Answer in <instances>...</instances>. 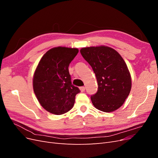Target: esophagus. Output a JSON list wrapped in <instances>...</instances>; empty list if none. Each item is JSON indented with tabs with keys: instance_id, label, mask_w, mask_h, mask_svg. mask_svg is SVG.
I'll use <instances>...</instances> for the list:
<instances>
[{
	"instance_id": "obj_1",
	"label": "esophagus",
	"mask_w": 158,
	"mask_h": 158,
	"mask_svg": "<svg viewBox=\"0 0 158 158\" xmlns=\"http://www.w3.org/2000/svg\"><path fill=\"white\" fill-rule=\"evenodd\" d=\"M85 88L84 86H82V87H80V91H81V92H84V91H85Z\"/></svg>"
}]
</instances>
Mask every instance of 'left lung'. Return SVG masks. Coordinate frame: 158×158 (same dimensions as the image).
Here are the masks:
<instances>
[{"instance_id": "8db88e82", "label": "left lung", "mask_w": 158, "mask_h": 158, "mask_svg": "<svg viewBox=\"0 0 158 158\" xmlns=\"http://www.w3.org/2000/svg\"><path fill=\"white\" fill-rule=\"evenodd\" d=\"M80 53L92 66L98 81V92L91 96L94 106L106 113L121 107L132 86L131 74L122 56L107 46L84 47Z\"/></svg>"}]
</instances>
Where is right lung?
<instances>
[{"instance_id":"add662e5","label":"right lung","mask_w":158,"mask_h":158,"mask_svg":"<svg viewBox=\"0 0 158 158\" xmlns=\"http://www.w3.org/2000/svg\"><path fill=\"white\" fill-rule=\"evenodd\" d=\"M78 49L57 47L42 56L33 78V88L46 111L62 114L73 107L80 89L72 84L69 66Z\"/></svg>"}]
</instances>
